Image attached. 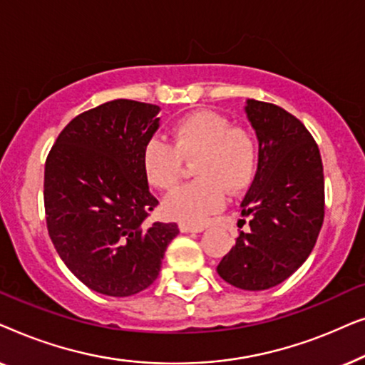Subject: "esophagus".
Segmentation results:
<instances>
[{
  "mask_svg": "<svg viewBox=\"0 0 365 365\" xmlns=\"http://www.w3.org/2000/svg\"><path fill=\"white\" fill-rule=\"evenodd\" d=\"M181 232H202L204 226H191V224H179Z\"/></svg>",
  "mask_w": 365,
  "mask_h": 365,
  "instance_id": "1",
  "label": "esophagus"
}]
</instances>
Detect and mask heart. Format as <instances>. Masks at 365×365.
<instances>
[{
    "label": "heart",
    "mask_w": 365,
    "mask_h": 365,
    "mask_svg": "<svg viewBox=\"0 0 365 365\" xmlns=\"http://www.w3.org/2000/svg\"><path fill=\"white\" fill-rule=\"evenodd\" d=\"M197 182L178 187L163 201L164 216L201 226L226 202V191L246 189L257 168L252 134L214 111H194L171 129V143L151 138L143 149V171L151 186L173 189L182 176L184 161L192 163Z\"/></svg>",
    "instance_id": "obj_1"
}]
</instances>
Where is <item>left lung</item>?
Masks as SVG:
<instances>
[{"instance_id":"obj_1","label":"left lung","mask_w":365,"mask_h":365,"mask_svg":"<svg viewBox=\"0 0 365 365\" xmlns=\"http://www.w3.org/2000/svg\"><path fill=\"white\" fill-rule=\"evenodd\" d=\"M244 111L259 141L256 176L241 202V216L251 221L217 274L234 287L264 291L292 276L316 246L324 171L316 141L296 116L256 99H247Z\"/></svg>"}]
</instances>
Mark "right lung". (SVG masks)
<instances>
[{
  "label": "right lung",
  "instance_id": "1",
  "mask_svg": "<svg viewBox=\"0 0 365 365\" xmlns=\"http://www.w3.org/2000/svg\"><path fill=\"white\" fill-rule=\"evenodd\" d=\"M156 104L114 99L59 133L44 166L49 237L66 267L93 291L128 297L151 286L176 222H146L158 199L141 156L159 128Z\"/></svg>",
  "mask_w": 365,
  "mask_h": 365
}]
</instances>
